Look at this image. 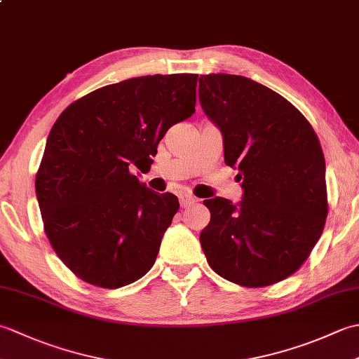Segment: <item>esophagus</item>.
I'll use <instances>...</instances> for the list:
<instances>
[{
  "label": "esophagus",
  "instance_id": "obj_1",
  "mask_svg": "<svg viewBox=\"0 0 359 359\" xmlns=\"http://www.w3.org/2000/svg\"><path fill=\"white\" fill-rule=\"evenodd\" d=\"M179 201H180V207H182V208L191 207V205H194V203L197 202L196 197L191 196V194H182Z\"/></svg>",
  "mask_w": 359,
  "mask_h": 359
}]
</instances>
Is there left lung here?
I'll list each match as a JSON object with an SVG mask.
<instances>
[{"mask_svg": "<svg viewBox=\"0 0 359 359\" xmlns=\"http://www.w3.org/2000/svg\"><path fill=\"white\" fill-rule=\"evenodd\" d=\"M201 106L239 170L242 201H203L211 212L201 245L219 276L265 287L309 257L327 217L325 160L306 117L284 97L242 75L199 79Z\"/></svg>", "mask_w": 359, "mask_h": 359, "instance_id": "left-lung-1", "label": "left lung"}]
</instances>
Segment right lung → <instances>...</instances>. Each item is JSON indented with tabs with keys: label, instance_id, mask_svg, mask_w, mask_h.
Segmentation results:
<instances>
[{
	"label": "right lung",
	"instance_id": "obj_1",
	"mask_svg": "<svg viewBox=\"0 0 359 359\" xmlns=\"http://www.w3.org/2000/svg\"><path fill=\"white\" fill-rule=\"evenodd\" d=\"M196 74L144 75L94 90L52 126L35 191L44 231L67 269L118 288L154 265L177 197L140 184L134 166L168 129L194 114Z\"/></svg>",
	"mask_w": 359,
	"mask_h": 359
}]
</instances>
